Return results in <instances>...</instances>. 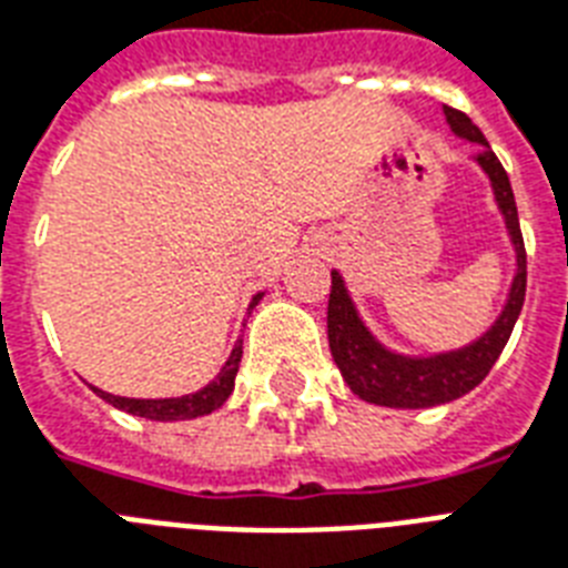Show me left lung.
I'll return each instance as SVG.
<instances>
[{"label": "left lung", "mask_w": 568, "mask_h": 568, "mask_svg": "<svg viewBox=\"0 0 568 568\" xmlns=\"http://www.w3.org/2000/svg\"><path fill=\"white\" fill-rule=\"evenodd\" d=\"M446 120L457 138L478 143V166L487 172L493 184L496 205L505 216L507 234L516 248V275L507 293V302L498 313V320L489 325L484 337L455 352L430 357H407L396 355L372 337V331L363 325L357 316L355 302L348 296L343 275L337 270L331 272V296H328V346L334 363L343 372V378L352 387L355 396L363 402L381 407H402V410H419V407H434L455 402L475 389L480 381L487 378L493 363L498 361L501 348L514 334V325L521 313L525 302V284H528V257H525V243H521L519 213H516V199L510 190L505 166L489 149L487 138L480 129L457 108H446Z\"/></svg>", "instance_id": "1"}]
</instances>
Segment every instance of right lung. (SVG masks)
<instances>
[{
	"mask_svg": "<svg viewBox=\"0 0 568 568\" xmlns=\"http://www.w3.org/2000/svg\"><path fill=\"white\" fill-rule=\"evenodd\" d=\"M263 293H257L252 298L248 311L261 302ZM240 357H243V339H237V346L231 348V357L225 361V366L220 369V375L202 387L199 393H190V396L179 398H125V396H111L104 389H97L99 396L108 402V405L120 407L125 413H134V416H143V419H155V422H179V419H196V416H207L216 407L225 405V398L231 396L234 389V378H237L240 369Z\"/></svg>",
	"mask_w": 568,
	"mask_h": 568,
	"instance_id": "obj_1",
	"label": "right lung"
}]
</instances>
